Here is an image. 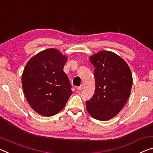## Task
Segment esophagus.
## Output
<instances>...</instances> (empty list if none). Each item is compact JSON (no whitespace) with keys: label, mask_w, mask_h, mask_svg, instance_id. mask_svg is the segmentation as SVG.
<instances>
[{"label":"esophagus","mask_w":153,"mask_h":153,"mask_svg":"<svg viewBox=\"0 0 153 153\" xmlns=\"http://www.w3.org/2000/svg\"><path fill=\"white\" fill-rule=\"evenodd\" d=\"M77 90H78V91L82 90L84 88V85H83V84H82V85H80L79 86H78V87H77Z\"/></svg>","instance_id":"obj_1"}]
</instances>
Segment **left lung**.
Segmentation results:
<instances>
[{
    "instance_id": "obj_1",
    "label": "left lung",
    "mask_w": 153,
    "mask_h": 153,
    "mask_svg": "<svg viewBox=\"0 0 153 153\" xmlns=\"http://www.w3.org/2000/svg\"><path fill=\"white\" fill-rule=\"evenodd\" d=\"M94 66L95 90L86 101L88 113L95 119L106 121L115 117L126 104L133 84L126 62L111 51H102L89 58Z\"/></svg>"
}]
</instances>
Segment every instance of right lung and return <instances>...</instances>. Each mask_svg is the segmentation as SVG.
Returning <instances> with one entry per match:
<instances>
[{"label": "right lung", "mask_w": 153, "mask_h": 153, "mask_svg": "<svg viewBox=\"0 0 153 153\" xmlns=\"http://www.w3.org/2000/svg\"><path fill=\"white\" fill-rule=\"evenodd\" d=\"M67 58L55 49L40 52L30 59L22 76L25 95L36 113L56 115L72 94L71 84L63 67Z\"/></svg>", "instance_id": "right-lung-1"}]
</instances>
